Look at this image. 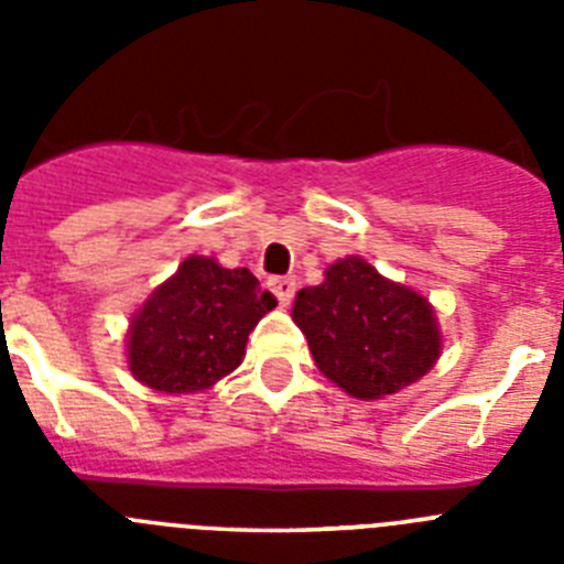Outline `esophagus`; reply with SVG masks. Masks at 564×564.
<instances>
[{
  "instance_id": "obj_1",
  "label": "esophagus",
  "mask_w": 564,
  "mask_h": 564,
  "mask_svg": "<svg viewBox=\"0 0 564 564\" xmlns=\"http://www.w3.org/2000/svg\"><path fill=\"white\" fill-rule=\"evenodd\" d=\"M268 285H271L273 296L279 299V305H282V307L291 305L293 293H296V282H293V279H271Z\"/></svg>"
}]
</instances>
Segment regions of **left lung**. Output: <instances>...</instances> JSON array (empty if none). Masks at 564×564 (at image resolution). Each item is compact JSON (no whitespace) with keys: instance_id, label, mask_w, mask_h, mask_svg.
<instances>
[{"instance_id":"obj_1","label":"left lung","mask_w":564,"mask_h":564,"mask_svg":"<svg viewBox=\"0 0 564 564\" xmlns=\"http://www.w3.org/2000/svg\"><path fill=\"white\" fill-rule=\"evenodd\" d=\"M291 316L322 376L361 401L421 381L443 350L430 299L356 253L327 265L322 285L302 288Z\"/></svg>"}]
</instances>
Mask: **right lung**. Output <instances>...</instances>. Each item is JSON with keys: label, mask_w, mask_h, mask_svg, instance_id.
<instances>
[{"label": "right lung", "mask_w": 564, "mask_h": 564, "mask_svg": "<svg viewBox=\"0 0 564 564\" xmlns=\"http://www.w3.org/2000/svg\"><path fill=\"white\" fill-rule=\"evenodd\" d=\"M273 307L248 268L192 253L129 318V372L166 395L212 390L242 364L248 333Z\"/></svg>", "instance_id": "add662e5"}]
</instances>
